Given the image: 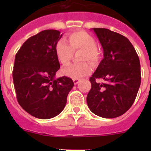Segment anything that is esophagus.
<instances>
[{"instance_id":"obj_1","label":"esophagus","mask_w":151,"mask_h":151,"mask_svg":"<svg viewBox=\"0 0 151 151\" xmlns=\"http://www.w3.org/2000/svg\"><path fill=\"white\" fill-rule=\"evenodd\" d=\"M79 82H80V79H78V78H73V82H74L75 85H77Z\"/></svg>"}]
</instances>
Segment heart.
<instances>
[{"mask_svg": "<svg viewBox=\"0 0 151 151\" xmlns=\"http://www.w3.org/2000/svg\"><path fill=\"white\" fill-rule=\"evenodd\" d=\"M69 45L61 40L55 47L56 56L62 65L66 66L69 63L73 56V52L81 50L80 61L88 60L94 62L98 58V51L95 47L94 38L83 31L76 32L67 36ZM91 71V67L88 63L73 64L61 70L63 76L72 78H80L87 76Z\"/></svg>", "mask_w": 151, "mask_h": 151, "instance_id": "heart-1", "label": "heart"}]
</instances>
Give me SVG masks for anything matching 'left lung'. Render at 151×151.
<instances>
[{
	"label": "left lung",
	"mask_w": 151,
	"mask_h": 151,
	"mask_svg": "<svg viewBox=\"0 0 151 151\" xmlns=\"http://www.w3.org/2000/svg\"><path fill=\"white\" fill-rule=\"evenodd\" d=\"M104 58L90 78L87 104L98 116L113 119L133 104L141 85V66L134 47L125 36L107 29L95 28ZM97 78L105 80L100 83Z\"/></svg>",
	"instance_id": "left-lung-1"
}]
</instances>
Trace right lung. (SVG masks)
<instances>
[{"label":"right lung","instance_id":"add662e5","mask_svg":"<svg viewBox=\"0 0 151 151\" xmlns=\"http://www.w3.org/2000/svg\"><path fill=\"white\" fill-rule=\"evenodd\" d=\"M62 35L54 29L42 31L26 40L16 54L13 79L17 101L36 118L59 115L74 86L69 77L55 78L60 67L55 47Z\"/></svg>","mask_w":151,"mask_h":151}]
</instances>
